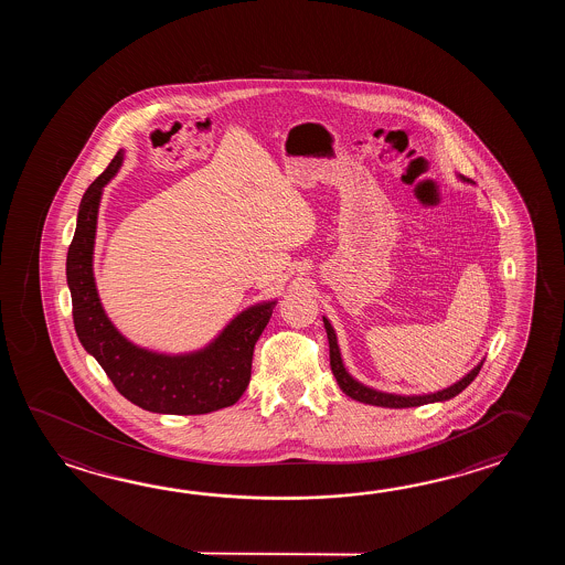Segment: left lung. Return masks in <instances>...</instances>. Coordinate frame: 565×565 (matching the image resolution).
Instances as JSON below:
<instances>
[{"instance_id":"1","label":"left lung","mask_w":565,"mask_h":565,"mask_svg":"<svg viewBox=\"0 0 565 565\" xmlns=\"http://www.w3.org/2000/svg\"><path fill=\"white\" fill-rule=\"evenodd\" d=\"M460 181H469L465 175H458ZM324 331H327V339H329V358H331V372L335 375L337 384L343 390L345 396L351 399H358L363 404L370 406H380V408H416V406H424V404H434V402H446L458 396L467 385L479 375L482 361L480 360L472 370H470L462 380H458L457 384L448 385L445 390L438 392H430V394H390V392H380L373 390L370 385L361 384L351 373L345 370V363L341 360V351L337 345V333L333 324L329 323V319L323 317Z\"/></svg>"}]
</instances>
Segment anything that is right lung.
<instances>
[{
	"mask_svg": "<svg viewBox=\"0 0 565 565\" xmlns=\"http://www.w3.org/2000/svg\"><path fill=\"white\" fill-rule=\"evenodd\" d=\"M122 149L86 190L66 256V282L73 297L76 335L86 353L135 406L156 414L195 416L228 408L250 382L254 345L270 321L277 300H263L238 312L205 348L159 353L139 348L108 319L96 290V220L103 190L122 163Z\"/></svg>",
	"mask_w": 565,
	"mask_h": 565,
	"instance_id": "1",
	"label": "right lung"
}]
</instances>
